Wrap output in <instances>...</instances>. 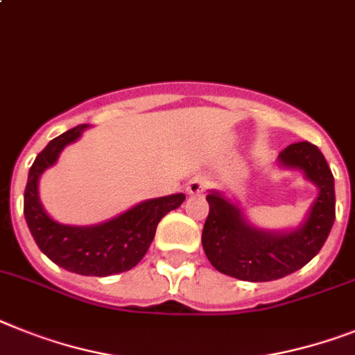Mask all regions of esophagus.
Segmentation results:
<instances>
[{"mask_svg": "<svg viewBox=\"0 0 355 355\" xmlns=\"http://www.w3.org/2000/svg\"><path fill=\"white\" fill-rule=\"evenodd\" d=\"M205 191V180L202 177H193L189 182L186 184L187 195H202Z\"/></svg>", "mask_w": 355, "mask_h": 355, "instance_id": "esophagus-1", "label": "esophagus"}]
</instances>
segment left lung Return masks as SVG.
<instances>
[{"instance_id":"left-lung-1","label":"left lung","mask_w":355,"mask_h":355,"mask_svg":"<svg viewBox=\"0 0 355 355\" xmlns=\"http://www.w3.org/2000/svg\"><path fill=\"white\" fill-rule=\"evenodd\" d=\"M282 169H300L318 189V196L297 227L261 229L247 218L240 204L211 189L205 200L209 214L202 247L214 269L243 282H272L296 272L321 251L336 220L334 177L314 144L296 142L278 155Z\"/></svg>"}]
</instances>
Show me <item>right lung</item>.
Segmentation results:
<instances>
[{
    "instance_id": "1",
    "label": "right lung",
    "mask_w": 355,
    "mask_h": 355,
    "mask_svg": "<svg viewBox=\"0 0 355 355\" xmlns=\"http://www.w3.org/2000/svg\"><path fill=\"white\" fill-rule=\"evenodd\" d=\"M88 128V124L71 128L50 141L35 157L28 171L23 213L37 247L53 263L83 276H112L126 272L144 258L159 222L169 211L180 207L186 195L175 193L144 200L95 225H67L53 220L41 204L40 178Z\"/></svg>"
}]
</instances>
